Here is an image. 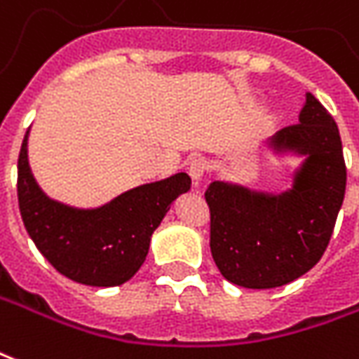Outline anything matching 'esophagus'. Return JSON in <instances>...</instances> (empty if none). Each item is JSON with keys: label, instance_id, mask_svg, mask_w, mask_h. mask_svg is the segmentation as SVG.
Here are the masks:
<instances>
[{"label": "esophagus", "instance_id": "esophagus-1", "mask_svg": "<svg viewBox=\"0 0 359 359\" xmlns=\"http://www.w3.org/2000/svg\"><path fill=\"white\" fill-rule=\"evenodd\" d=\"M209 167H211V163H209V159H207L205 156H196V158L190 159V163H188V172H190V177L198 182V180L209 171Z\"/></svg>", "mask_w": 359, "mask_h": 359}]
</instances>
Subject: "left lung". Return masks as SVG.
<instances>
[{"label": "left lung", "mask_w": 359, "mask_h": 359, "mask_svg": "<svg viewBox=\"0 0 359 359\" xmlns=\"http://www.w3.org/2000/svg\"><path fill=\"white\" fill-rule=\"evenodd\" d=\"M276 150L306 154L293 188L280 196L211 182V255L220 274L247 289H272L306 274L331 240L346 190V165L335 119L314 95L299 123L283 127Z\"/></svg>", "instance_id": "obj_1"}]
</instances>
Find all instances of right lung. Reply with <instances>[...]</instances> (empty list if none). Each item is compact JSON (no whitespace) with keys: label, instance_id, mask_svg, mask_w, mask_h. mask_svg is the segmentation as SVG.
<instances>
[{"label":"right lung","instance_id":"add662e5","mask_svg":"<svg viewBox=\"0 0 359 359\" xmlns=\"http://www.w3.org/2000/svg\"><path fill=\"white\" fill-rule=\"evenodd\" d=\"M28 133L18 154V209L39 253L70 280L114 287L131 280L142 266L150 238L169 207L190 190V177L177 172L142 184L98 209H72L49 200L28 165Z\"/></svg>","mask_w":359,"mask_h":359}]
</instances>
